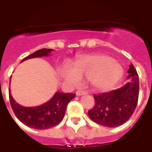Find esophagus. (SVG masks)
<instances>
[{
	"mask_svg": "<svg viewBox=\"0 0 152 152\" xmlns=\"http://www.w3.org/2000/svg\"><path fill=\"white\" fill-rule=\"evenodd\" d=\"M76 96H81V95H85V94H86V92L85 91H82V90H77L76 91Z\"/></svg>",
	"mask_w": 152,
	"mask_h": 152,
	"instance_id": "obj_1",
	"label": "esophagus"
}]
</instances>
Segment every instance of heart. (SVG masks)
Instances as JSON below:
<instances>
[{"label":"heart","instance_id":"obj_1","mask_svg":"<svg viewBox=\"0 0 152 152\" xmlns=\"http://www.w3.org/2000/svg\"><path fill=\"white\" fill-rule=\"evenodd\" d=\"M123 68L110 56L95 54L83 56L74 62L72 69L65 68L64 76L73 85H78L80 79H88L93 89L106 91L121 80Z\"/></svg>","mask_w":152,"mask_h":152}]
</instances>
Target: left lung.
<instances>
[{"mask_svg": "<svg viewBox=\"0 0 152 152\" xmlns=\"http://www.w3.org/2000/svg\"><path fill=\"white\" fill-rule=\"evenodd\" d=\"M127 82L116 90L94 95L95 105L88 111L93 122L107 127H116L130 119L138 103L139 75L133 64L128 70Z\"/></svg>", "mask_w": 152, "mask_h": 152, "instance_id": "obj_1", "label": "left lung"}]
</instances>
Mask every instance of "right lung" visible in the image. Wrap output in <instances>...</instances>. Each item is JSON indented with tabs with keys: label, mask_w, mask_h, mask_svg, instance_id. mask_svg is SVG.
<instances>
[{
	"label": "right lung",
	"mask_w": 152,
	"mask_h": 152,
	"mask_svg": "<svg viewBox=\"0 0 152 152\" xmlns=\"http://www.w3.org/2000/svg\"><path fill=\"white\" fill-rule=\"evenodd\" d=\"M52 49H40L23 59H26L50 56ZM10 101L13 113L18 118L27 126L37 130H46L54 127L61 122L65 114L67 104L76 96L75 93L57 92L50 101L35 107H24L18 104L10 93Z\"/></svg>",
	"instance_id": "obj_1"
}]
</instances>
